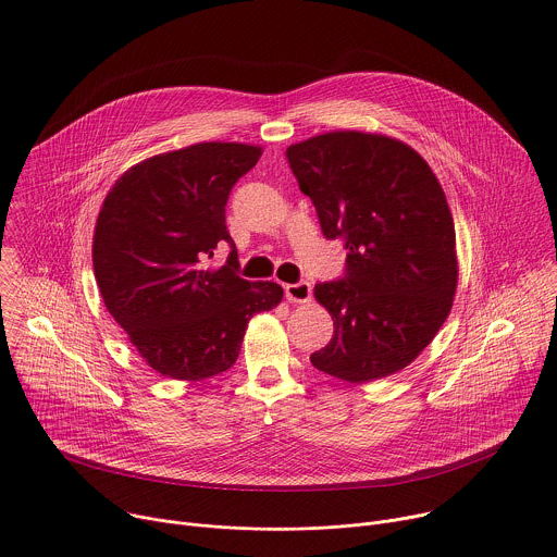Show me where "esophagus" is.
Here are the masks:
<instances>
[{
	"instance_id": "34e87169",
	"label": "esophagus",
	"mask_w": 557,
	"mask_h": 557,
	"mask_svg": "<svg viewBox=\"0 0 557 557\" xmlns=\"http://www.w3.org/2000/svg\"><path fill=\"white\" fill-rule=\"evenodd\" d=\"M284 290H286V299L293 304H306L312 297V284L306 280H301L297 284H286Z\"/></svg>"
}]
</instances>
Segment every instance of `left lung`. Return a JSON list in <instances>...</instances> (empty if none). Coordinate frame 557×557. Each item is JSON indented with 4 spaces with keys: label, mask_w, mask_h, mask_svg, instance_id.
<instances>
[{
    "label": "left lung",
    "mask_w": 557,
    "mask_h": 557,
    "mask_svg": "<svg viewBox=\"0 0 557 557\" xmlns=\"http://www.w3.org/2000/svg\"><path fill=\"white\" fill-rule=\"evenodd\" d=\"M286 158L327 240L347 249L345 273L314 286L334 319L310 362L364 384L408 367L445 323L458 286L456 230L430 164L377 134L330 132Z\"/></svg>",
    "instance_id": "left-lung-1"
}]
</instances>
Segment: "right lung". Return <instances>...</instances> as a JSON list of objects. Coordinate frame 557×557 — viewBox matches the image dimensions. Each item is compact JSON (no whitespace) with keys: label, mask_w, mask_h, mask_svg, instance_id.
Masks as SVG:
<instances>
[{"label":"right lung","mask_w":557,"mask_h":557,"mask_svg":"<svg viewBox=\"0 0 557 557\" xmlns=\"http://www.w3.org/2000/svg\"><path fill=\"white\" fill-rule=\"evenodd\" d=\"M262 149L199 143L125 171L103 199L92 267L112 319L145 362L173 380L227 371L253 314L282 301L275 282L238 275V251L225 225L234 184ZM231 253L208 270L216 246Z\"/></svg>","instance_id":"add662e5"}]
</instances>
